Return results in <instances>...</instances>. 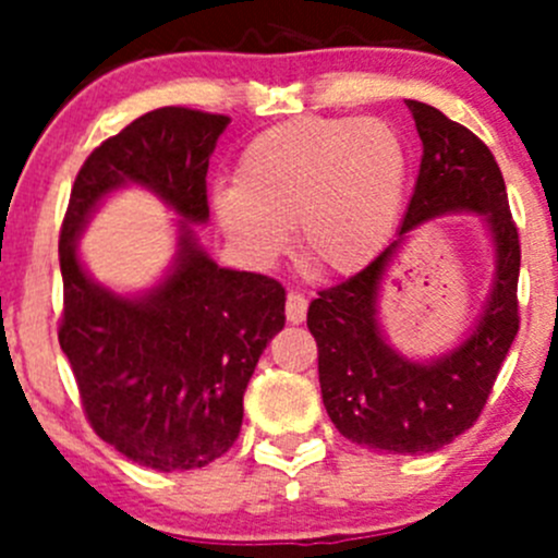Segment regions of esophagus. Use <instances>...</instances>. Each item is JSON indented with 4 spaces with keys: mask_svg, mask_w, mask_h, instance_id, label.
I'll use <instances>...</instances> for the list:
<instances>
[{
    "mask_svg": "<svg viewBox=\"0 0 558 558\" xmlns=\"http://www.w3.org/2000/svg\"><path fill=\"white\" fill-rule=\"evenodd\" d=\"M307 315V300L302 294H296V291H291L289 296H286V318H289V324H302Z\"/></svg>",
    "mask_w": 558,
    "mask_h": 558,
    "instance_id": "esophagus-1",
    "label": "esophagus"
}]
</instances>
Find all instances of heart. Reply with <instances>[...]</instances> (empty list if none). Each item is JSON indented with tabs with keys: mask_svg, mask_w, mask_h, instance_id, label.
<instances>
[{
	"mask_svg": "<svg viewBox=\"0 0 558 558\" xmlns=\"http://www.w3.org/2000/svg\"><path fill=\"white\" fill-rule=\"evenodd\" d=\"M408 150L380 118H300L256 134L240 154L238 180L213 191V216L253 264L296 243L329 275L367 267L402 213Z\"/></svg>",
	"mask_w": 558,
	"mask_h": 558,
	"instance_id": "heart-1",
	"label": "heart"
}]
</instances>
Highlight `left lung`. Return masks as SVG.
Returning a JSON list of instances; mask_svg holds the SVG:
<instances>
[{"instance_id":"1","label":"left lung","mask_w":558,"mask_h":558,"mask_svg":"<svg viewBox=\"0 0 558 558\" xmlns=\"http://www.w3.org/2000/svg\"><path fill=\"white\" fill-rule=\"evenodd\" d=\"M424 156L399 238L331 289L318 291L307 329L318 342L324 408L342 437L373 451H440L481 415L519 335V229L505 178L481 137L437 107L408 99ZM477 211L495 243V278L482 318L453 352L413 363L393 352L377 324V296L403 238L432 217Z\"/></svg>"}]
</instances>
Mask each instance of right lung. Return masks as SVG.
<instances>
[{"label":"right lung","mask_w":558,"mask_h":558,"mask_svg":"<svg viewBox=\"0 0 558 558\" xmlns=\"http://www.w3.org/2000/svg\"><path fill=\"white\" fill-rule=\"evenodd\" d=\"M227 126V116L189 107L145 112L83 161L61 223L59 345L86 418L118 453L159 472L196 470L234 446L247 380L286 324L278 280L218 267L191 232L210 218L207 165ZM123 184L154 190L181 216L173 269L140 298L105 290L76 256L90 213Z\"/></svg>","instance_id":"add662e5"}]
</instances>
